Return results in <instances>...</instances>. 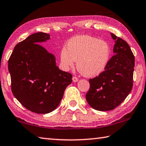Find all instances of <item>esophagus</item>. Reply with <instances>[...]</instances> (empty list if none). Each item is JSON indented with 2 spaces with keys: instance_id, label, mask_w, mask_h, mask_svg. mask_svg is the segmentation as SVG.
I'll list each match as a JSON object with an SVG mask.
<instances>
[{
  "instance_id": "obj_1",
  "label": "esophagus",
  "mask_w": 146,
  "mask_h": 146,
  "mask_svg": "<svg viewBox=\"0 0 146 146\" xmlns=\"http://www.w3.org/2000/svg\"><path fill=\"white\" fill-rule=\"evenodd\" d=\"M72 80H73V82H78V78L77 77H75V76H73Z\"/></svg>"
}]
</instances>
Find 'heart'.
Segmentation results:
<instances>
[{
	"label": "heart",
	"mask_w": 146,
	"mask_h": 146,
	"mask_svg": "<svg viewBox=\"0 0 146 146\" xmlns=\"http://www.w3.org/2000/svg\"><path fill=\"white\" fill-rule=\"evenodd\" d=\"M66 50L60 51V63L65 70L73 68L76 61L78 71L88 77L99 75L110 58V47L106 41L89 35L74 36L68 41Z\"/></svg>",
	"instance_id": "obj_1"
}]
</instances>
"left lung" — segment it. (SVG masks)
I'll use <instances>...</instances> for the list:
<instances>
[{
  "instance_id": "1",
  "label": "left lung",
  "mask_w": 146,
  "mask_h": 146,
  "mask_svg": "<svg viewBox=\"0 0 146 146\" xmlns=\"http://www.w3.org/2000/svg\"><path fill=\"white\" fill-rule=\"evenodd\" d=\"M113 55L104 71L90 79L86 98L91 108L101 111L113 110L130 93L133 87L135 56L128 44L112 33Z\"/></svg>"
}]
</instances>
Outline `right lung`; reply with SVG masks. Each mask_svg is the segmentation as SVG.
Masks as SVG:
<instances>
[{
    "instance_id": "add662e5",
    "label": "right lung",
    "mask_w": 146,
    "mask_h": 146,
    "mask_svg": "<svg viewBox=\"0 0 146 146\" xmlns=\"http://www.w3.org/2000/svg\"><path fill=\"white\" fill-rule=\"evenodd\" d=\"M50 39L42 32L17 44L8 60L11 91L27 110L46 114L57 108L72 75L56 65L55 57L40 45Z\"/></svg>"
}]
</instances>
